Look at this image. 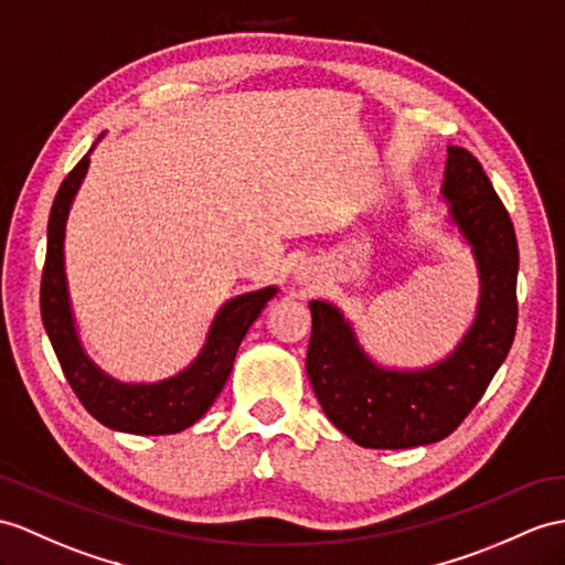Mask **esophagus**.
I'll use <instances>...</instances> for the list:
<instances>
[{"label": "esophagus", "mask_w": 565, "mask_h": 565, "mask_svg": "<svg viewBox=\"0 0 565 565\" xmlns=\"http://www.w3.org/2000/svg\"><path fill=\"white\" fill-rule=\"evenodd\" d=\"M295 280H297L299 285H309V275H307L305 270H299V273L295 275Z\"/></svg>", "instance_id": "34e87169"}]
</instances>
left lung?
I'll return each mask as SVG.
<instances>
[{
  "label": "left lung",
  "mask_w": 565,
  "mask_h": 565,
  "mask_svg": "<svg viewBox=\"0 0 565 565\" xmlns=\"http://www.w3.org/2000/svg\"><path fill=\"white\" fill-rule=\"evenodd\" d=\"M448 220L470 246L479 299L472 326L441 362L393 369L371 360L335 305L311 299L307 374L326 417L364 448H415L452 434L481 401L513 345L518 239L479 160L448 146L441 184Z\"/></svg>",
  "instance_id": "left-lung-1"
}]
</instances>
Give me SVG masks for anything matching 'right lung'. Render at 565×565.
I'll list each match as a JSON object with an SVG mask.
<instances>
[{
  "instance_id": "obj_1",
  "label": "right lung",
  "mask_w": 565,
  "mask_h": 565,
  "mask_svg": "<svg viewBox=\"0 0 565 565\" xmlns=\"http://www.w3.org/2000/svg\"><path fill=\"white\" fill-rule=\"evenodd\" d=\"M93 148L66 174L50 211L47 256L43 282H40L43 326L68 386L74 388L81 405L100 424L115 431L139 436L184 431L186 426L199 422L209 412L220 391H223L246 330L252 328L268 301L278 295V287L268 285L260 287V290L227 299L217 309L196 360L179 374L156 383H127L109 376L81 345L64 270L66 220L78 189L84 184Z\"/></svg>"
}]
</instances>
